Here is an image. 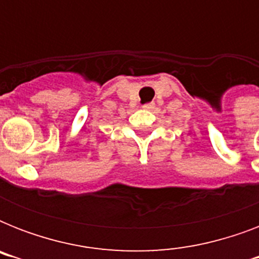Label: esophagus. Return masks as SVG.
Wrapping results in <instances>:
<instances>
[{"label":"esophagus","mask_w":259,"mask_h":259,"mask_svg":"<svg viewBox=\"0 0 259 259\" xmlns=\"http://www.w3.org/2000/svg\"><path fill=\"white\" fill-rule=\"evenodd\" d=\"M142 107H144V109H146V110H150V109H153V107H154V103H153V102H150V103H145V105L142 106Z\"/></svg>","instance_id":"34e87169"}]
</instances>
